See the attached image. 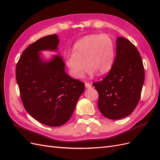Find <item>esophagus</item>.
Segmentation results:
<instances>
[{
	"label": "esophagus",
	"instance_id": "obj_1",
	"mask_svg": "<svg viewBox=\"0 0 160 160\" xmlns=\"http://www.w3.org/2000/svg\"><path fill=\"white\" fill-rule=\"evenodd\" d=\"M85 88L87 89H90V88H91V87H92L91 85L89 83H85Z\"/></svg>",
	"mask_w": 160,
	"mask_h": 160
}]
</instances>
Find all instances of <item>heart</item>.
<instances>
[{
	"label": "heart",
	"instance_id": "b5f03b06",
	"mask_svg": "<svg viewBox=\"0 0 160 160\" xmlns=\"http://www.w3.org/2000/svg\"><path fill=\"white\" fill-rule=\"evenodd\" d=\"M115 57V43L107 34H92L75 43L72 52L65 57V65L71 75L80 79L87 67L88 73L93 76L97 72L103 75L112 68ZM86 65H85V64Z\"/></svg>",
	"mask_w": 160,
	"mask_h": 160
}]
</instances>
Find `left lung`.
Listing matches in <instances>:
<instances>
[{
    "label": "left lung",
    "instance_id": "1",
    "mask_svg": "<svg viewBox=\"0 0 160 160\" xmlns=\"http://www.w3.org/2000/svg\"><path fill=\"white\" fill-rule=\"evenodd\" d=\"M145 72L135 46L122 37L116 41V57L105 78L93 83L99 93L98 108L105 118L120 119L132 113L141 97Z\"/></svg>",
    "mask_w": 160,
    "mask_h": 160
}]
</instances>
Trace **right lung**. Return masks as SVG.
Instances as JSON below:
<instances>
[{
    "label": "right lung",
    "instance_id": "right-lung-1",
    "mask_svg": "<svg viewBox=\"0 0 160 160\" xmlns=\"http://www.w3.org/2000/svg\"><path fill=\"white\" fill-rule=\"evenodd\" d=\"M56 34L39 38L22 53L16 67V79L22 104L32 118L50 127L71 118L85 84L67 74L61 55L45 60L41 51H57Z\"/></svg>",
    "mask_w": 160,
    "mask_h": 160
}]
</instances>
